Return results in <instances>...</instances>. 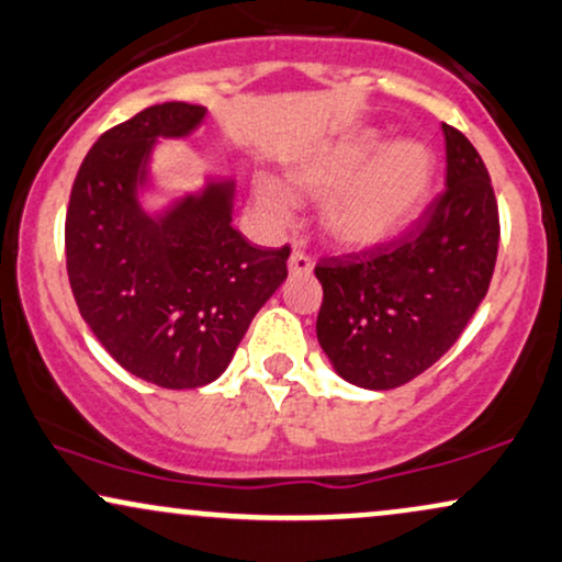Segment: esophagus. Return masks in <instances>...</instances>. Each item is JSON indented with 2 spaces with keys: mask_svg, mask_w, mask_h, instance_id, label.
I'll return each mask as SVG.
<instances>
[{
  "mask_svg": "<svg viewBox=\"0 0 562 562\" xmlns=\"http://www.w3.org/2000/svg\"><path fill=\"white\" fill-rule=\"evenodd\" d=\"M288 269L290 274H311V269H314V259L303 251H293L288 259Z\"/></svg>",
  "mask_w": 562,
  "mask_h": 562,
  "instance_id": "1",
  "label": "esophagus"
}]
</instances>
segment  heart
I'll return each mask as SVG.
<instances>
[{
  "mask_svg": "<svg viewBox=\"0 0 562 562\" xmlns=\"http://www.w3.org/2000/svg\"><path fill=\"white\" fill-rule=\"evenodd\" d=\"M435 178V154L422 140H392L358 131L324 148L295 170L303 193L327 195L322 222L346 248H371L395 238L414 222ZM256 201L274 220L290 214V195L274 180H256Z\"/></svg>",
  "mask_w": 562,
  "mask_h": 562,
  "instance_id": "1",
  "label": "heart"
}]
</instances>
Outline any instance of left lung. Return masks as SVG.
<instances>
[{"mask_svg":"<svg viewBox=\"0 0 562 562\" xmlns=\"http://www.w3.org/2000/svg\"><path fill=\"white\" fill-rule=\"evenodd\" d=\"M448 188L401 240L316 263L324 299L316 337L337 374L392 390L439 361L490 290L499 216L471 140L442 123Z\"/></svg>","mask_w":562,"mask_h":562,"instance_id":"left-lung-1","label":"left lung"}]
</instances>
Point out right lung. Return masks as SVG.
<instances>
[{"label": "right lung", "mask_w": 562, "mask_h": 562, "mask_svg": "<svg viewBox=\"0 0 562 562\" xmlns=\"http://www.w3.org/2000/svg\"><path fill=\"white\" fill-rule=\"evenodd\" d=\"M204 117V106L165 101L114 125L86 154L65 216L80 316L120 367L167 390L214 382L288 277V246H251L229 225L233 180L159 216L140 206L157 138H186Z\"/></svg>", "instance_id": "right-lung-1"}]
</instances>
